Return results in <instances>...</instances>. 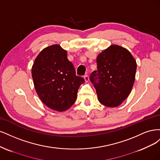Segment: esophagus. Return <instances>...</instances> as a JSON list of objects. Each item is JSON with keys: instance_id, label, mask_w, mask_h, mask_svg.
Here are the masks:
<instances>
[{"instance_id": "esophagus-1", "label": "esophagus", "mask_w": 160, "mask_h": 160, "mask_svg": "<svg viewBox=\"0 0 160 160\" xmlns=\"http://www.w3.org/2000/svg\"><path fill=\"white\" fill-rule=\"evenodd\" d=\"M84 80H85L86 82H88V80H89V76H88L86 74V75L84 76Z\"/></svg>"}]
</instances>
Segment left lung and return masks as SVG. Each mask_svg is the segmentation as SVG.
I'll return each mask as SVG.
<instances>
[{
	"label": "left lung",
	"mask_w": 160,
	"mask_h": 160,
	"mask_svg": "<svg viewBox=\"0 0 160 160\" xmlns=\"http://www.w3.org/2000/svg\"><path fill=\"white\" fill-rule=\"evenodd\" d=\"M97 70L90 80L99 102L107 107L120 106L130 94L134 83L137 64L129 51L111 45L97 57Z\"/></svg>",
	"instance_id": "left-lung-1"
}]
</instances>
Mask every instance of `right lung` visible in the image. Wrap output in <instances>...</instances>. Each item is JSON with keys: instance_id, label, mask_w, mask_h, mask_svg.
Listing matches in <instances>:
<instances>
[{"instance_id": "right-lung-1", "label": "right lung", "mask_w": 160, "mask_h": 160, "mask_svg": "<svg viewBox=\"0 0 160 160\" xmlns=\"http://www.w3.org/2000/svg\"><path fill=\"white\" fill-rule=\"evenodd\" d=\"M32 76L40 99L50 109L62 112L74 104L84 79L76 74L74 66L60 45L43 49L36 58Z\"/></svg>"}]
</instances>
